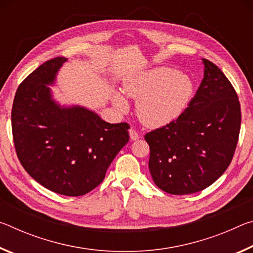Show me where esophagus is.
Listing matches in <instances>:
<instances>
[{"label":"esophagus","instance_id":"1","mask_svg":"<svg viewBox=\"0 0 253 253\" xmlns=\"http://www.w3.org/2000/svg\"><path fill=\"white\" fill-rule=\"evenodd\" d=\"M129 137H130L131 140H137V139L139 138V135H138V132H137L135 129H132V128H130V129H129Z\"/></svg>","mask_w":253,"mask_h":253}]
</instances>
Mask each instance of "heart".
<instances>
[{
  "mask_svg": "<svg viewBox=\"0 0 253 253\" xmlns=\"http://www.w3.org/2000/svg\"><path fill=\"white\" fill-rule=\"evenodd\" d=\"M128 96L138 100L136 113L145 126L157 128L181 116L192 100L194 84L190 77L172 68H156L129 77L124 84ZM115 102L125 111L128 104L121 95Z\"/></svg>",
  "mask_w": 253,
  "mask_h": 253,
  "instance_id": "b5f03b06",
  "label": "heart"
}]
</instances>
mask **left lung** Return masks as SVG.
Segmentation results:
<instances>
[{
  "instance_id": "left-lung-1",
  "label": "left lung",
  "mask_w": 253,
  "mask_h": 253,
  "mask_svg": "<svg viewBox=\"0 0 253 253\" xmlns=\"http://www.w3.org/2000/svg\"><path fill=\"white\" fill-rule=\"evenodd\" d=\"M204 78L187 108L145 135L154 183L166 193L207 188L225 172L237 147L241 108L237 92L213 62L203 59Z\"/></svg>"
}]
</instances>
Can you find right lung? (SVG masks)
<instances>
[{"mask_svg":"<svg viewBox=\"0 0 253 253\" xmlns=\"http://www.w3.org/2000/svg\"><path fill=\"white\" fill-rule=\"evenodd\" d=\"M67 58L45 61L25 78L12 107V134L24 169L48 190L80 196L104 181L110 163L129 140L127 123L109 124L84 107H61L53 84Z\"/></svg>","mask_w":253,"mask_h":253,"instance_id":"1","label":"right lung"}]
</instances>
